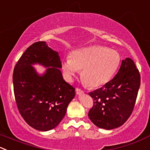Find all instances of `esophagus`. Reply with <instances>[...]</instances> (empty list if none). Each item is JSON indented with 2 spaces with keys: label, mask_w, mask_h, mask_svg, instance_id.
<instances>
[{
  "label": "esophagus",
  "mask_w": 150,
  "mask_h": 150,
  "mask_svg": "<svg viewBox=\"0 0 150 150\" xmlns=\"http://www.w3.org/2000/svg\"><path fill=\"white\" fill-rule=\"evenodd\" d=\"M75 91H76V94H83V91L82 89H81V88H77Z\"/></svg>",
  "instance_id": "34e87169"
}]
</instances>
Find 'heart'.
I'll return each instance as SVG.
<instances>
[{"label":"heart","mask_w":150,"mask_h":150,"mask_svg":"<svg viewBox=\"0 0 150 150\" xmlns=\"http://www.w3.org/2000/svg\"><path fill=\"white\" fill-rule=\"evenodd\" d=\"M120 56L116 50L103 46H91L72 53L62 63V70L68 81L81 71L83 81L91 88L107 83L120 66Z\"/></svg>","instance_id":"heart-1"}]
</instances>
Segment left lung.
Masks as SVG:
<instances>
[{"label": "left lung", "instance_id": "1", "mask_svg": "<svg viewBox=\"0 0 150 150\" xmlns=\"http://www.w3.org/2000/svg\"><path fill=\"white\" fill-rule=\"evenodd\" d=\"M140 83L139 69L131 59L126 58L111 81L88 93L94 100L88 112L90 120L105 130L122 125L133 112Z\"/></svg>", "mask_w": 150, "mask_h": 150}]
</instances>
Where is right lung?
Here are the masks:
<instances>
[{
  "label": "right lung",
  "instance_id": "right-lung-1",
  "mask_svg": "<svg viewBox=\"0 0 150 150\" xmlns=\"http://www.w3.org/2000/svg\"><path fill=\"white\" fill-rule=\"evenodd\" d=\"M39 63L47 67L39 75L32 66ZM59 53L46 42L29 46L16 64L13 86L20 114L36 130L55 128L64 117L67 108L75 95V88L64 80Z\"/></svg>",
  "mask_w": 150,
  "mask_h": 150
}]
</instances>
